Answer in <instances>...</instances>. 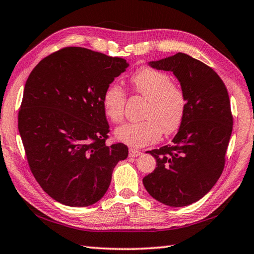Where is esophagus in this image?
<instances>
[{
    "label": "esophagus",
    "mask_w": 254,
    "mask_h": 254,
    "mask_svg": "<svg viewBox=\"0 0 254 254\" xmlns=\"http://www.w3.org/2000/svg\"><path fill=\"white\" fill-rule=\"evenodd\" d=\"M141 154H142V152L138 150H135V148H130V151H128V156L130 157H137V156H140Z\"/></svg>",
    "instance_id": "1"
}]
</instances>
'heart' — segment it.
<instances>
[{
  "mask_svg": "<svg viewBox=\"0 0 254 254\" xmlns=\"http://www.w3.org/2000/svg\"><path fill=\"white\" fill-rule=\"evenodd\" d=\"M132 92L147 99L141 122L126 123L116 130L119 141L131 147H143L160 140L163 132L171 134L181 127L187 108V97L180 83L166 72L142 67L130 78ZM127 92L116 82L102 94V108L113 123L122 122Z\"/></svg>",
  "mask_w": 254,
  "mask_h": 254,
  "instance_id": "heart-1",
  "label": "heart"
}]
</instances>
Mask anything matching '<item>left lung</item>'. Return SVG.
Returning a JSON list of instances; mask_svg holds the SVG:
<instances>
[{"mask_svg":"<svg viewBox=\"0 0 254 254\" xmlns=\"http://www.w3.org/2000/svg\"><path fill=\"white\" fill-rule=\"evenodd\" d=\"M173 71L187 97L184 121L173 143L148 151L156 168L143 178L148 193L171 207L202 198L219 180L232 132L230 99L222 79L206 64L184 53L151 62Z\"/></svg>","mask_w":254,"mask_h":254,"instance_id":"obj_1","label":"left lung"}]
</instances>
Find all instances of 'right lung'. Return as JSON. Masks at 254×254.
Masks as SVG:
<instances>
[{
	"label": "right lung",
	"instance_id": "right-lung-1",
	"mask_svg": "<svg viewBox=\"0 0 254 254\" xmlns=\"http://www.w3.org/2000/svg\"><path fill=\"white\" fill-rule=\"evenodd\" d=\"M128 64L82 47L45 57L25 83L18 131L35 180L53 199L70 207L100 200L127 146L107 145L110 127L102 108L108 84Z\"/></svg>",
	"mask_w": 254,
	"mask_h": 254
}]
</instances>
